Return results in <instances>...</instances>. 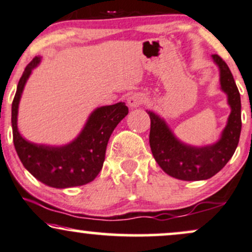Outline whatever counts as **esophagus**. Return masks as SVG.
Returning a JSON list of instances; mask_svg holds the SVG:
<instances>
[{
  "mask_svg": "<svg viewBox=\"0 0 252 252\" xmlns=\"http://www.w3.org/2000/svg\"><path fill=\"white\" fill-rule=\"evenodd\" d=\"M145 101H146V96H145L144 94L137 93V94H133V95L129 97L128 105L131 106V107H139V106L143 105Z\"/></svg>",
  "mask_w": 252,
  "mask_h": 252,
  "instance_id": "34e87169",
  "label": "esophagus"
}]
</instances>
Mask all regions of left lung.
I'll return each mask as SVG.
<instances>
[{"instance_id": "1", "label": "left lung", "mask_w": 252, "mask_h": 252, "mask_svg": "<svg viewBox=\"0 0 252 252\" xmlns=\"http://www.w3.org/2000/svg\"><path fill=\"white\" fill-rule=\"evenodd\" d=\"M220 69V86L227 94L231 114L220 140L211 146L191 147L174 138L158 115L151 118L150 146L156 161L171 177L180 180H204L214 177L233 156L242 129L241 95L231 70L220 55H212Z\"/></svg>"}]
</instances>
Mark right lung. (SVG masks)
<instances>
[{"label": "right lung", "instance_id": "1", "mask_svg": "<svg viewBox=\"0 0 252 252\" xmlns=\"http://www.w3.org/2000/svg\"><path fill=\"white\" fill-rule=\"evenodd\" d=\"M38 61L40 58L35 56L27 64L11 103L15 150L23 166L43 184L56 189L88 184L101 171L109 137L128 113V108L124 102H118L95 109L81 134L67 146L48 147L28 143L17 131V108L27 79Z\"/></svg>", "mask_w": 252, "mask_h": 252}]
</instances>
